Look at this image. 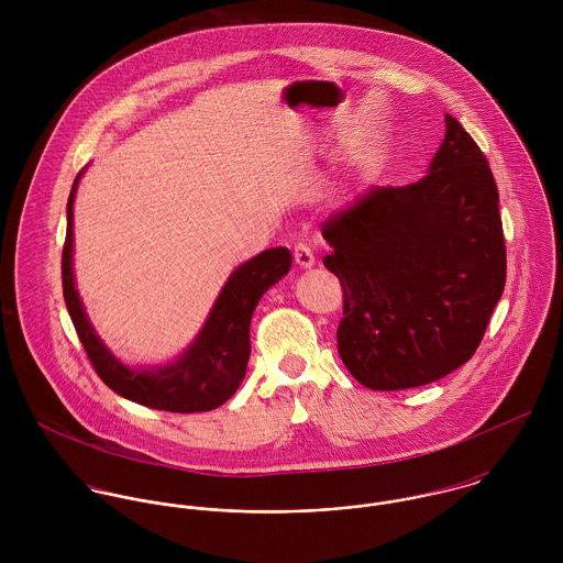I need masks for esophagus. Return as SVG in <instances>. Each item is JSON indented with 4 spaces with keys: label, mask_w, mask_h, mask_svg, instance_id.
Instances as JSON below:
<instances>
[{
    "label": "esophagus",
    "mask_w": 563,
    "mask_h": 563,
    "mask_svg": "<svg viewBox=\"0 0 563 563\" xmlns=\"http://www.w3.org/2000/svg\"><path fill=\"white\" fill-rule=\"evenodd\" d=\"M295 262H297V266H301V268H312V266L317 264V257H314V253H312V249H310L308 244L299 242V244L295 246Z\"/></svg>",
    "instance_id": "esophagus-1"
}]
</instances>
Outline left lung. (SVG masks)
<instances>
[{
    "mask_svg": "<svg viewBox=\"0 0 563 563\" xmlns=\"http://www.w3.org/2000/svg\"><path fill=\"white\" fill-rule=\"evenodd\" d=\"M422 179L373 186L322 223L340 279L338 353L371 390L438 382L466 364L505 288L498 188L479 145L446 114Z\"/></svg>",
    "mask_w": 563,
    "mask_h": 563,
    "instance_id": "left-lung-1",
    "label": "left lung"
}]
</instances>
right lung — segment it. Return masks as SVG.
I'll list each match as a JSON object with an SVG mask.
<instances>
[{
    "mask_svg": "<svg viewBox=\"0 0 563 563\" xmlns=\"http://www.w3.org/2000/svg\"><path fill=\"white\" fill-rule=\"evenodd\" d=\"M81 168L67 203V239L63 249V292L81 346L101 382L123 399L177 413L210 411L228 401L242 384L251 355L249 324L262 295L292 266L286 246L266 249L241 264L217 297L190 346L162 366L130 368L97 335L81 306L74 277V201Z\"/></svg>",
    "mask_w": 563,
    "mask_h": 563,
    "instance_id": "1",
    "label": "right lung"
}]
</instances>
